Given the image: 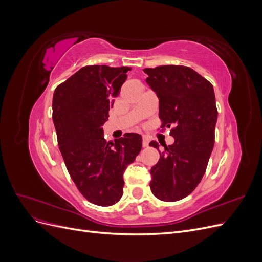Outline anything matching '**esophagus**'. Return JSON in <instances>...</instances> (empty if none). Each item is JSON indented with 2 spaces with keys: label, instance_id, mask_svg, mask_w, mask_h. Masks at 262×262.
Wrapping results in <instances>:
<instances>
[{
  "label": "esophagus",
  "instance_id": "34e87169",
  "mask_svg": "<svg viewBox=\"0 0 262 262\" xmlns=\"http://www.w3.org/2000/svg\"><path fill=\"white\" fill-rule=\"evenodd\" d=\"M142 144H143V146L144 147H146V146H148V138L147 137H143V141H142Z\"/></svg>",
  "mask_w": 262,
  "mask_h": 262
}]
</instances>
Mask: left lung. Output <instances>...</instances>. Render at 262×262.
Instances as JSON below:
<instances>
[{
    "label": "left lung",
    "instance_id": "1",
    "mask_svg": "<svg viewBox=\"0 0 262 262\" xmlns=\"http://www.w3.org/2000/svg\"><path fill=\"white\" fill-rule=\"evenodd\" d=\"M143 71L160 100L162 128L173 126L170 136L175 139L150 168L149 187L157 199L178 201L193 191L207 169L217 121L215 94L212 84L191 68L162 66ZM149 145L160 148L156 141Z\"/></svg>",
    "mask_w": 262,
    "mask_h": 262
}]
</instances>
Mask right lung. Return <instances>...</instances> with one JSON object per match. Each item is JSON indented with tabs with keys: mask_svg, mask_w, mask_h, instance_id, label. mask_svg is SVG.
<instances>
[{
	"mask_svg": "<svg viewBox=\"0 0 262 262\" xmlns=\"http://www.w3.org/2000/svg\"><path fill=\"white\" fill-rule=\"evenodd\" d=\"M130 70L87 66L53 94L52 119L68 171L86 199L100 207L121 199L123 172L142 148L138 133L107 142L102 130Z\"/></svg>",
	"mask_w": 262,
	"mask_h": 262,
	"instance_id": "right-lung-1",
	"label": "right lung"
}]
</instances>
